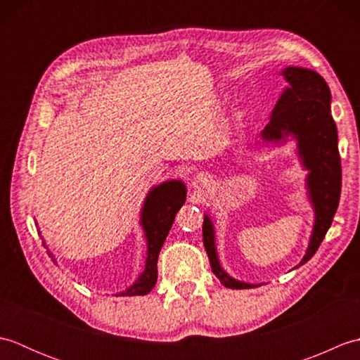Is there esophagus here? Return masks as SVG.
<instances>
[{
	"instance_id": "34e87169",
	"label": "esophagus",
	"mask_w": 360,
	"mask_h": 360,
	"mask_svg": "<svg viewBox=\"0 0 360 360\" xmlns=\"http://www.w3.org/2000/svg\"><path fill=\"white\" fill-rule=\"evenodd\" d=\"M193 187L195 188H201V187H207L209 184H210V178L207 174H204V173H200V174H196L195 178H193Z\"/></svg>"
}]
</instances>
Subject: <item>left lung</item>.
I'll return each mask as SVG.
<instances>
[{"instance_id":"8db88e82","label":"left lung","mask_w":360,"mask_h":360,"mask_svg":"<svg viewBox=\"0 0 360 360\" xmlns=\"http://www.w3.org/2000/svg\"><path fill=\"white\" fill-rule=\"evenodd\" d=\"M280 75L288 82L275 103L269 124L262 131L266 145L281 147L288 139L295 141L297 156L307 170V195L314 210V224L307 252L298 266L309 262L323 241L338 210L342 187V167L338 147V127L331 116V91L319 72L300 66H286ZM202 241L207 250L212 272L231 289H249L258 285L233 278L219 263L215 226L204 213Z\"/></svg>"}]
</instances>
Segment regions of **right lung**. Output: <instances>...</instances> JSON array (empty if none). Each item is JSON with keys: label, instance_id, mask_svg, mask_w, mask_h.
Here are the masks:
<instances>
[{"label": "right lung", "instance_id": "add662e5", "mask_svg": "<svg viewBox=\"0 0 360 360\" xmlns=\"http://www.w3.org/2000/svg\"><path fill=\"white\" fill-rule=\"evenodd\" d=\"M186 184L178 179L164 181L162 184L153 186L150 188L148 195L145 196L139 218L143 236L147 240V258H145L143 271L131 286L116 295H145L155 288L158 280V257L160 248H162L167 235L170 232L176 213L186 202ZM43 244L46 246L44 240ZM49 255L53 262H57L51 252Z\"/></svg>", "mask_w": 360, "mask_h": 360}]
</instances>
